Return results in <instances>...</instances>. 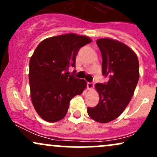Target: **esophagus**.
<instances>
[{
  "label": "esophagus",
  "mask_w": 157,
  "mask_h": 157,
  "mask_svg": "<svg viewBox=\"0 0 157 157\" xmlns=\"http://www.w3.org/2000/svg\"><path fill=\"white\" fill-rule=\"evenodd\" d=\"M94 83L93 82H88L87 84V87H88V89L89 90H91L93 89L94 87Z\"/></svg>",
  "instance_id": "1"
}]
</instances>
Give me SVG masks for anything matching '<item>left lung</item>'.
Returning a JSON list of instances; mask_svg holds the SVG:
<instances>
[{
  "label": "left lung",
  "mask_w": 157,
  "mask_h": 157,
  "mask_svg": "<svg viewBox=\"0 0 157 157\" xmlns=\"http://www.w3.org/2000/svg\"><path fill=\"white\" fill-rule=\"evenodd\" d=\"M96 43L102 55V73L109 81L95 85L100 100L87 111L94 120L106 123L117 118L130 102L140 78L139 60L135 52L120 41L101 38Z\"/></svg>",
  "instance_id": "left-lung-1"
}]
</instances>
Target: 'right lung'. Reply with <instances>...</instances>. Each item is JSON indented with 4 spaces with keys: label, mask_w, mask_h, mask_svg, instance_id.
Returning <instances> with one entry per match:
<instances>
[{
    "label": "right lung",
    "mask_w": 157,
    "mask_h": 157,
    "mask_svg": "<svg viewBox=\"0 0 157 157\" xmlns=\"http://www.w3.org/2000/svg\"><path fill=\"white\" fill-rule=\"evenodd\" d=\"M91 42L89 37L70 33L45 39L37 46L29 61L32 104L43 120L55 122L67 113L69 102L86 88V80L69 75L75 67L81 47Z\"/></svg>",
    "instance_id": "right-lung-1"
}]
</instances>
